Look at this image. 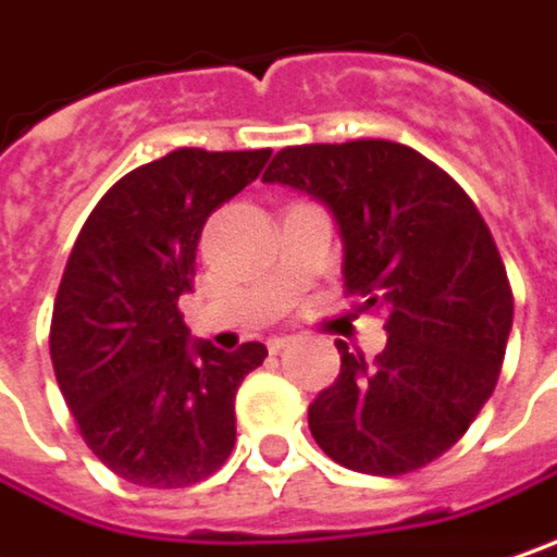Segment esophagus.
Masks as SVG:
<instances>
[{"mask_svg":"<svg viewBox=\"0 0 557 557\" xmlns=\"http://www.w3.org/2000/svg\"><path fill=\"white\" fill-rule=\"evenodd\" d=\"M289 341H293V334H274V337L268 341V349H271V352H280Z\"/></svg>","mask_w":557,"mask_h":557,"instance_id":"obj_1","label":"esophagus"}]
</instances>
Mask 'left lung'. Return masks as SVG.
<instances>
[{
    "label": "left lung",
    "instance_id": "obj_1",
    "mask_svg": "<svg viewBox=\"0 0 557 557\" xmlns=\"http://www.w3.org/2000/svg\"><path fill=\"white\" fill-rule=\"evenodd\" d=\"M264 182L327 208L346 289L387 309L375 362L337 341L341 375L309 407L311 438L359 473L432 463L492 397L513 321L485 220L447 173L394 141L283 148Z\"/></svg>",
    "mask_w": 557,
    "mask_h": 557
}]
</instances>
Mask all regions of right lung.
<instances>
[{
  "label": "right lung",
  "mask_w": 557,
  "mask_h": 557,
  "mask_svg": "<svg viewBox=\"0 0 557 557\" xmlns=\"http://www.w3.org/2000/svg\"><path fill=\"white\" fill-rule=\"evenodd\" d=\"M271 150L182 148L132 170L100 198L52 306L50 356L87 447L125 482L180 488L223 467L236 391L268 346L195 341L191 293L205 220L258 180Z\"/></svg>",
  "instance_id": "obj_1"
}]
</instances>
